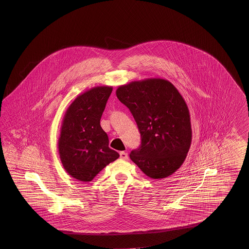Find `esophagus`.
<instances>
[{
    "instance_id": "obj_1",
    "label": "esophagus",
    "mask_w": 249,
    "mask_h": 249,
    "mask_svg": "<svg viewBox=\"0 0 249 249\" xmlns=\"http://www.w3.org/2000/svg\"><path fill=\"white\" fill-rule=\"evenodd\" d=\"M119 155H120V159H121L126 160V159H128V155H127V153H125V152H124V151H121V152L119 153Z\"/></svg>"
}]
</instances>
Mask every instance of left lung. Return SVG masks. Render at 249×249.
I'll return each instance as SVG.
<instances>
[{
	"label": "left lung",
	"mask_w": 249,
	"mask_h": 249,
	"mask_svg": "<svg viewBox=\"0 0 249 249\" xmlns=\"http://www.w3.org/2000/svg\"><path fill=\"white\" fill-rule=\"evenodd\" d=\"M118 100L130 109L142 136L130 159L145 175L163 179L179 169L191 147L188 106L167 80L147 78L120 85Z\"/></svg>",
	"instance_id": "obj_1"
}]
</instances>
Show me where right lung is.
Listing matches in <instances>:
<instances>
[{
  "instance_id": "obj_1",
  "label": "right lung",
  "mask_w": 249,
  "mask_h": 249,
  "mask_svg": "<svg viewBox=\"0 0 249 249\" xmlns=\"http://www.w3.org/2000/svg\"><path fill=\"white\" fill-rule=\"evenodd\" d=\"M111 86H97L78 95L64 115L58 148L64 169L80 181L92 180L107 164L119 158L108 147L101 118Z\"/></svg>"
}]
</instances>
